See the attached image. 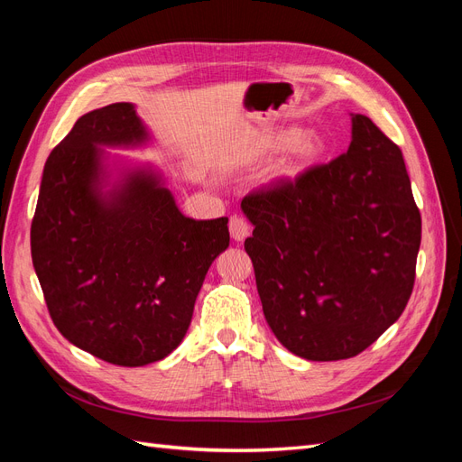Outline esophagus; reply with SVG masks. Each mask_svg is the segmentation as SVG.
<instances>
[{"mask_svg":"<svg viewBox=\"0 0 462 462\" xmlns=\"http://www.w3.org/2000/svg\"><path fill=\"white\" fill-rule=\"evenodd\" d=\"M229 231H231L233 241L241 243V241H245L246 236H248V233H250V226H248L245 217H241V216H233V217L229 219Z\"/></svg>","mask_w":462,"mask_h":462,"instance_id":"obj_1","label":"esophagus"}]
</instances>
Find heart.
I'll list each match as a JSON object with an SVG mask.
<instances>
[{
  "label": "heart",
  "mask_w": 462,
  "mask_h": 462,
  "mask_svg": "<svg viewBox=\"0 0 462 462\" xmlns=\"http://www.w3.org/2000/svg\"><path fill=\"white\" fill-rule=\"evenodd\" d=\"M282 160H277L268 173V180L273 185H285L291 180H297L314 163L324 156L326 144L321 136L316 133L300 134L299 129H279L265 134L260 141L262 153H273L285 150Z\"/></svg>",
  "instance_id": "obj_1"
}]
</instances>
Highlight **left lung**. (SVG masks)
I'll list each match as a JSON object with an SVG mask.
<instances>
[{"label": "left lung", "instance_id": "obj_1", "mask_svg": "<svg viewBox=\"0 0 462 462\" xmlns=\"http://www.w3.org/2000/svg\"><path fill=\"white\" fill-rule=\"evenodd\" d=\"M351 146L243 199L245 250L277 341L306 360L356 356L393 326L414 287L422 219L397 144L351 114Z\"/></svg>", "mask_w": 462, "mask_h": 462}]
</instances>
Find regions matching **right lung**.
<instances>
[{"instance_id":"add662e5","label":"right lung","mask_w":462,"mask_h":462,"mask_svg":"<svg viewBox=\"0 0 462 462\" xmlns=\"http://www.w3.org/2000/svg\"><path fill=\"white\" fill-rule=\"evenodd\" d=\"M129 102L82 116L44 165L31 253L63 337L109 365L144 366L173 353L227 217L190 219L152 165H109L104 148L146 146ZM118 175L114 178L113 171Z\"/></svg>"}]
</instances>
